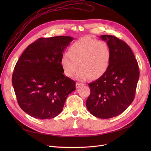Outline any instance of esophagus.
Returning <instances> with one entry per match:
<instances>
[{
    "label": "esophagus",
    "instance_id": "obj_1",
    "mask_svg": "<svg viewBox=\"0 0 151 151\" xmlns=\"http://www.w3.org/2000/svg\"><path fill=\"white\" fill-rule=\"evenodd\" d=\"M84 85H85V84H83V83H76V88H80V87L83 86H84Z\"/></svg>",
    "mask_w": 151,
    "mask_h": 151
}]
</instances>
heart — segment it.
Wrapping results in <instances>:
<instances>
[{
  "instance_id": "b5f03b06",
  "label": "heart",
  "mask_w": 151,
  "mask_h": 151,
  "mask_svg": "<svg viewBox=\"0 0 151 151\" xmlns=\"http://www.w3.org/2000/svg\"><path fill=\"white\" fill-rule=\"evenodd\" d=\"M111 60V51L106 42L83 37L70 46L68 52L62 55L60 63L68 77L73 76L80 68L77 73L78 80H86L90 77L96 80L106 72Z\"/></svg>"
}]
</instances>
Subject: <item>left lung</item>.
<instances>
[{
  "label": "left lung",
  "mask_w": 151,
  "mask_h": 151,
  "mask_svg": "<svg viewBox=\"0 0 151 151\" xmlns=\"http://www.w3.org/2000/svg\"><path fill=\"white\" fill-rule=\"evenodd\" d=\"M100 38L109 46L111 60L106 72L88 84L91 93L86 105L93 116L109 119L121 114L133 101L139 71L137 60L125 42L110 35Z\"/></svg>",
  "instance_id": "8db88e82"
}]
</instances>
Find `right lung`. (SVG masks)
I'll return each instance as SVG.
<instances>
[{
	"instance_id": "add662e5",
	"label": "right lung",
	"mask_w": 151,
	"mask_h": 151,
	"mask_svg": "<svg viewBox=\"0 0 151 151\" xmlns=\"http://www.w3.org/2000/svg\"><path fill=\"white\" fill-rule=\"evenodd\" d=\"M68 36L40 38L21 54L14 68L12 84L20 108L39 119L59 114L75 81L63 74L60 60L72 42Z\"/></svg>"
}]
</instances>
